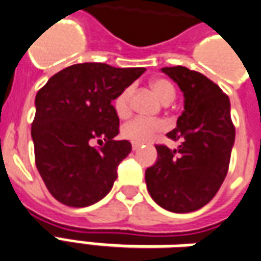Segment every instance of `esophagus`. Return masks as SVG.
Returning <instances> with one entry per match:
<instances>
[{
	"mask_svg": "<svg viewBox=\"0 0 261 261\" xmlns=\"http://www.w3.org/2000/svg\"><path fill=\"white\" fill-rule=\"evenodd\" d=\"M131 145H133V149L137 150V149H138V148H140L141 145H142V144H140V142H133Z\"/></svg>",
	"mask_w": 261,
	"mask_h": 261,
	"instance_id": "esophagus-1",
	"label": "esophagus"
}]
</instances>
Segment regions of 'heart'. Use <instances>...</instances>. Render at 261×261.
Returning a JSON list of instances; mask_svg holds the SVG:
<instances>
[{
	"label": "heart",
	"mask_w": 261,
	"mask_h": 261,
	"mask_svg": "<svg viewBox=\"0 0 261 261\" xmlns=\"http://www.w3.org/2000/svg\"><path fill=\"white\" fill-rule=\"evenodd\" d=\"M150 86L153 88V91L159 95L163 103H170L174 101L175 90L170 82L165 79H155L150 83ZM131 94H133V87H125L113 101V109L120 117L130 112ZM162 130H165V123L162 120H149L145 117H136L123 125L121 134L124 138L131 140L133 142L144 144V142L153 140L156 134Z\"/></svg>",
	"instance_id": "1"
}]
</instances>
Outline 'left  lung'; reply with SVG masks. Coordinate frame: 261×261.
Returning a JSON list of instances; mask_svg holds the SVG:
<instances>
[{
	"label": "left lung",
	"mask_w": 261,
	"mask_h": 261,
	"mask_svg": "<svg viewBox=\"0 0 261 261\" xmlns=\"http://www.w3.org/2000/svg\"><path fill=\"white\" fill-rule=\"evenodd\" d=\"M184 95V111L167 137L177 149L156 145L158 160L145 171L156 203L174 213H190L213 199L227 175L235 141L231 103L207 77L184 66L163 67Z\"/></svg>",
	"instance_id": "obj_1"
}]
</instances>
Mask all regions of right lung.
<instances>
[{
	"instance_id": "1",
	"label": "right lung",
	"mask_w": 261,
	"mask_h": 261,
	"mask_svg": "<svg viewBox=\"0 0 261 261\" xmlns=\"http://www.w3.org/2000/svg\"><path fill=\"white\" fill-rule=\"evenodd\" d=\"M144 71L77 63L54 74L37 92L32 124L36 166L61 203L86 207L109 194L117 166L131 152L128 141L113 140L119 117L112 101ZM96 139L106 144L94 148Z\"/></svg>"
}]
</instances>
